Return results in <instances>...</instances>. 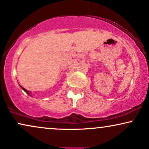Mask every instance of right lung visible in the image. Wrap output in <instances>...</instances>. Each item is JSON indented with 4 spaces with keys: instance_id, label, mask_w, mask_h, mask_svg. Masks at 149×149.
<instances>
[{
    "instance_id": "right-lung-1",
    "label": "right lung",
    "mask_w": 149,
    "mask_h": 149,
    "mask_svg": "<svg viewBox=\"0 0 149 149\" xmlns=\"http://www.w3.org/2000/svg\"><path fill=\"white\" fill-rule=\"evenodd\" d=\"M21 88H22V89H23V91L25 92V93H27V94H28V95H30V91H27V90H26V89H25V88H23V87H22V86H21Z\"/></svg>"
}]
</instances>
